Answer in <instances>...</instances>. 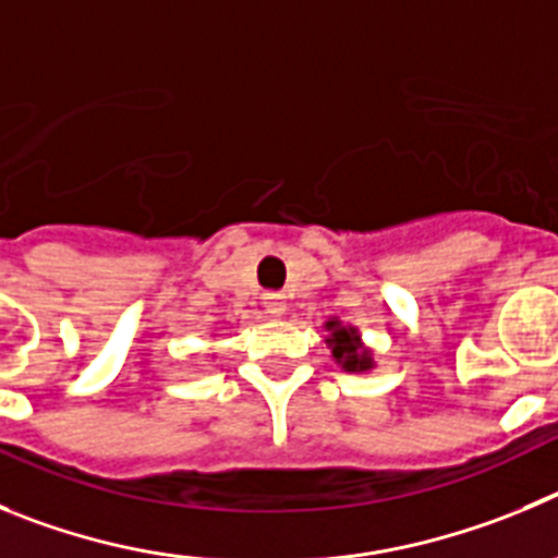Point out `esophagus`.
<instances>
[{
  "mask_svg": "<svg viewBox=\"0 0 558 558\" xmlns=\"http://www.w3.org/2000/svg\"><path fill=\"white\" fill-rule=\"evenodd\" d=\"M264 308H267V314L272 316H283L286 308H289V303H286L283 294H264Z\"/></svg>",
  "mask_w": 558,
  "mask_h": 558,
  "instance_id": "1",
  "label": "esophagus"
}]
</instances>
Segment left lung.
Returning <instances> with one entry per match:
<instances>
[{
    "instance_id": "left-lung-1",
    "label": "left lung",
    "mask_w": 558,
    "mask_h": 558,
    "mask_svg": "<svg viewBox=\"0 0 558 558\" xmlns=\"http://www.w3.org/2000/svg\"><path fill=\"white\" fill-rule=\"evenodd\" d=\"M325 330H328L325 344L330 348V359H333L344 373L366 375L378 366L375 364L373 348H366L355 325H344L339 316H330L328 323H325Z\"/></svg>"
}]
</instances>
